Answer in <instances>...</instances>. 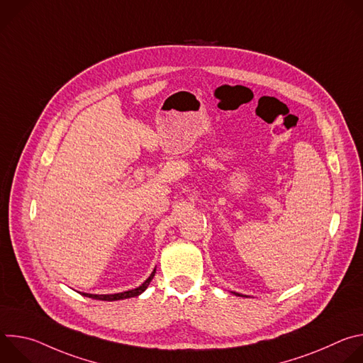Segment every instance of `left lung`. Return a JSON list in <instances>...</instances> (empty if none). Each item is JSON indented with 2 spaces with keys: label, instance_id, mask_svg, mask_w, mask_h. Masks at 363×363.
I'll list each match as a JSON object with an SVG mask.
<instances>
[{
  "label": "left lung",
  "instance_id": "left-lung-1",
  "mask_svg": "<svg viewBox=\"0 0 363 363\" xmlns=\"http://www.w3.org/2000/svg\"><path fill=\"white\" fill-rule=\"evenodd\" d=\"M235 294H237V296H241V294H238V293H235Z\"/></svg>",
  "mask_w": 363,
  "mask_h": 363
}]
</instances>
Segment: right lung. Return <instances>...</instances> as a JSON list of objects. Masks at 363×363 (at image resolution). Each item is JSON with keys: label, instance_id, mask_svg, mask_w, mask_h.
Here are the masks:
<instances>
[{"label": "right lung", "instance_id": "add662e5", "mask_svg": "<svg viewBox=\"0 0 363 363\" xmlns=\"http://www.w3.org/2000/svg\"><path fill=\"white\" fill-rule=\"evenodd\" d=\"M155 276V270L152 272V274L143 281L142 286H139L138 289H133V290H128V291H123V293H116V294H89V293H82L83 296L86 297H90V298H96V300H108V301H113V300H122V298H129V297H135V296H139L142 291H145V289L149 286L150 280L153 279Z\"/></svg>", "mask_w": 363, "mask_h": 363}]
</instances>
